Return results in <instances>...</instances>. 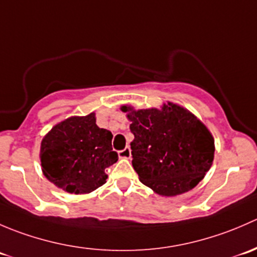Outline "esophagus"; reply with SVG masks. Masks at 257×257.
<instances>
[{
	"label": "esophagus",
	"instance_id": "34e87169",
	"mask_svg": "<svg viewBox=\"0 0 257 257\" xmlns=\"http://www.w3.org/2000/svg\"><path fill=\"white\" fill-rule=\"evenodd\" d=\"M118 155H119V158H125V159H128V158H131V157H132L131 147H125L123 150H119Z\"/></svg>",
	"mask_w": 257,
	"mask_h": 257
}]
</instances>
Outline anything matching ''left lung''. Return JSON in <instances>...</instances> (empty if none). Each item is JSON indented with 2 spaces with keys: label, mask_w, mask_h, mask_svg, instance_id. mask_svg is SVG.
I'll return each instance as SVG.
<instances>
[{
  "label": "left lung",
  "mask_w": 257,
  "mask_h": 257,
  "mask_svg": "<svg viewBox=\"0 0 257 257\" xmlns=\"http://www.w3.org/2000/svg\"><path fill=\"white\" fill-rule=\"evenodd\" d=\"M132 121V164L144 185L175 196L198 185L214 160V139L189 110L168 103L162 110L123 105Z\"/></svg>",
  "instance_id": "1"
}]
</instances>
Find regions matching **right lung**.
<instances>
[{"label":"right lung","instance_id":"1","mask_svg":"<svg viewBox=\"0 0 257 257\" xmlns=\"http://www.w3.org/2000/svg\"><path fill=\"white\" fill-rule=\"evenodd\" d=\"M113 134L95 124L94 113L72 116L52 128L41 144L45 177L58 188L87 194L105 184L107 168L118 160Z\"/></svg>","mask_w":257,"mask_h":257}]
</instances>
